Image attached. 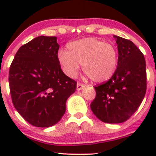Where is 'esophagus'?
<instances>
[{"instance_id": "obj_1", "label": "esophagus", "mask_w": 156, "mask_h": 156, "mask_svg": "<svg viewBox=\"0 0 156 156\" xmlns=\"http://www.w3.org/2000/svg\"><path fill=\"white\" fill-rule=\"evenodd\" d=\"M84 87H85V85H84V84H81V83L79 82L77 83V90H82L83 88Z\"/></svg>"}]
</instances>
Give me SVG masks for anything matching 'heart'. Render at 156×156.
<instances>
[{
	"label": "heart",
	"instance_id": "b5f03b06",
	"mask_svg": "<svg viewBox=\"0 0 156 156\" xmlns=\"http://www.w3.org/2000/svg\"><path fill=\"white\" fill-rule=\"evenodd\" d=\"M58 61L64 72L75 77L82 64L83 72L92 81H108L115 72L119 61L116 48L95 37L80 39L69 43L66 51L58 53Z\"/></svg>",
	"mask_w": 156,
	"mask_h": 156
}]
</instances>
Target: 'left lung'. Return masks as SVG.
<instances>
[{
    "mask_svg": "<svg viewBox=\"0 0 156 156\" xmlns=\"http://www.w3.org/2000/svg\"><path fill=\"white\" fill-rule=\"evenodd\" d=\"M119 51L115 72L104 84L94 87L96 97L90 104L93 113L102 122H125L140 106L146 90V60L130 40L114 35Z\"/></svg>",
    "mask_w": 156,
    "mask_h": 156,
    "instance_id": "1",
    "label": "left lung"
}]
</instances>
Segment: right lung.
<instances>
[{
	"label": "right lung",
	"mask_w": 156,
	"mask_h": 156,
	"mask_svg": "<svg viewBox=\"0 0 156 156\" xmlns=\"http://www.w3.org/2000/svg\"><path fill=\"white\" fill-rule=\"evenodd\" d=\"M56 37L38 36L16 53L9 71L12 103L31 125L48 127L60 121L77 82L64 74L58 61Z\"/></svg>",
	"instance_id": "add662e5"
}]
</instances>
